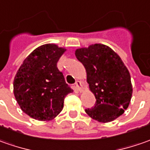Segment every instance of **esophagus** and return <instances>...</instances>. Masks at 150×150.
Wrapping results in <instances>:
<instances>
[{
	"label": "esophagus",
	"instance_id": "obj_1",
	"mask_svg": "<svg viewBox=\"0 0 150 150\" xmlns=\"http://www.w3.org/2000/svg\"><path fill=\"white\" fill-rule=\"evenodd\" d=\"M75 87H77V89L78 91H82V82H80V81H77L76 83H75Z\"/></svg>",
	"mask_w": 150,
	"mask_h": 150
}]
</instances>
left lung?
<instances>
[{
    "label": "left lung",
    "instance_id": "left-lung-1",
    "mask_svg": "<svg viewBox=\"0 0 150 150\" xmlns=\"http://www.w3.org/2000/svg\"><path fill=\"white\" fill-rule=\"evenodd\" d=\"M75 55L86 68L87 81L96 100L86 113L103 123L122 115L129 106L133 89L129 71L119 55L101 44L77 49Z\"/></svg>",
    "mask_w": 150,
    "mask_h": 150
}]
</instances>
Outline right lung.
Here are the masks:
<instances>
[{"label": "right lung", "instance_id": "add662e5", "mask_svg": "<svg viewBox=\"0 0 150 150\" xmlns=\"http://www.w3.org/2000/svg\"><path fill=\"white\" fill-rule=\"evenodd\" d=\"M65 51L53 44L40 46L24 60L15 77V97L21 110L34 119H54L63 110L65 96L73 91L57 67Z\"/></svg>", "mask_w": 150, "mask_h": 150}]
</instances>
